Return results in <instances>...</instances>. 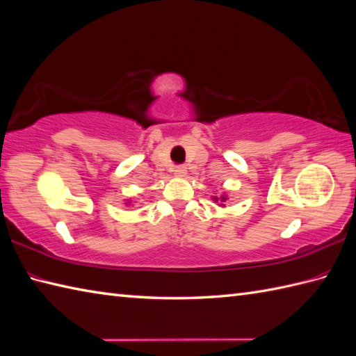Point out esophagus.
<instances>
[{
    "label": "esophagus",
    "instance_id": "34e87169",
    "mask_svg": "<svg viewBox=\"0 0 356 356\" xmlns=\"http://www.w3.org/2000/svg\"><path fill=\"white\" fill-rule=\"evenodd\" d=\"M175 176L176 177H185L186 176V167H176Z\"/></svg>",
    "mask_w": 356,
    "mask_h": 356
}]
</instances>
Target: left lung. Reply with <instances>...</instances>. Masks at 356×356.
I'll return each instance as SVG.
<instances>
[{"instance_id": "8db88e82", "label": "left lung", "mask_w": 356, "mask_h": 356, "mask_svg": "<svg viewBox=\"0 0 356 356\" xmlns=\"http://www.w3.org/2000/svg\"><path fill=\"white\" fill-rule=\"evenodd\" d=\"M212 200H213V203H217L218 206H221V208H225V202L227 200V195H226V194H221L220 197L213 195Z\"/></svg>"}]
</instances>
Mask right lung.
I'll return each mask as SVG.
<instances>
[{
	"label": "right lung",
	"mask_w": 356,
	"mask_h": 356,
	"mask_svg": "<svg viewBox=\"0 0 356 356\" xmlns=\"http://www.w3.org/2000/svg\"><path fill=\"white\" fill-rule=\"evenodd\" d=\"M126 204L129 206V204H131V200H126Z\"/></svg>",
	"instance_id": "obj_1"
}]
</instances>
